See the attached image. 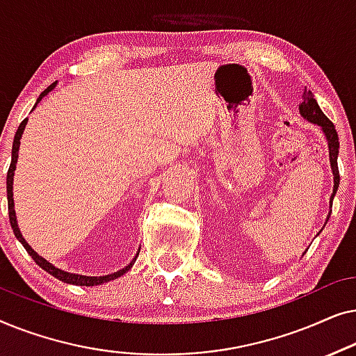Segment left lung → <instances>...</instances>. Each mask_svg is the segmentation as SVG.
Instances as JSON below:
<instances>
[{"mask_svg": "<svg viewBox=\"0 0 356 356\" xmlns=\"http://www.w3.org/2000/svg\"><path fill=\"white\" fill-rule=\"evenodd\" d=\"M300 111L303 115V118H306L311 123L319 124L323 128L325 138L329 140V155H330V165H332V172H334V194L332 199L337 193L339 188V181H340V175H339V165H337V157H339V134L334 128V123L330 121L327 116L323 113V110L319 108V105L316 104L313 94L311 90H308L305 87L303 90V102L300 105ZM330 199V201H332Z\"/></svg>", "mask_w": 356, "mask_h": 356, "instance_id": "obj_1", "label": "left lung"}]
</instances>
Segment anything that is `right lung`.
I'll use <instances>...</instances> for the list:
<instances>
[{"label":"right lung","mask_w":356,"mask_h":356,"mask_svg":"<svg viewBox=\"0 0 356 356\" xmlns=\"http://www.w3.org/2000/svg\"><path fill=\"white\" fill-rule=\"evenodd\" d=\"M53 87H55V82H53L51 86H48L45 90L42 92L40 97L37 99V104L42 100V97H45L48 92H50ZM35 104V106H37ZM27 124V118L22 121L21 124H19V128L16 131V136H14V143H13V155H11V165H9V170H8V177H6V189H8V211H9V222H11V227H13V232L14 235L19 241L22 243V246L26 248V251L29 254L32 256V259L37 262L38 266L42 267L43 270H47L48 274H51L53 277H56V279H60L61 282H66V284H72V285H82V286H94V285H102L105 284V282H110V280H115L121 277L123 274H126L131 267H133L136 257L133 261L129 262L128 266L124 267V269H121L118 272H113V274H108V275H104V277H87V275H77V274H70V272H65L61 269H56L55 266H51L50 262L43 259L42 256H38L35 251L32 250L31 246H29V243L24 240L21 232H19V227H17V222H16V212H14V201H13V177H14V170H16V163H17V150H19V144H21V136L24 133V128H26Z\"/></svg>","instance_id":"1"}]
</instances>
